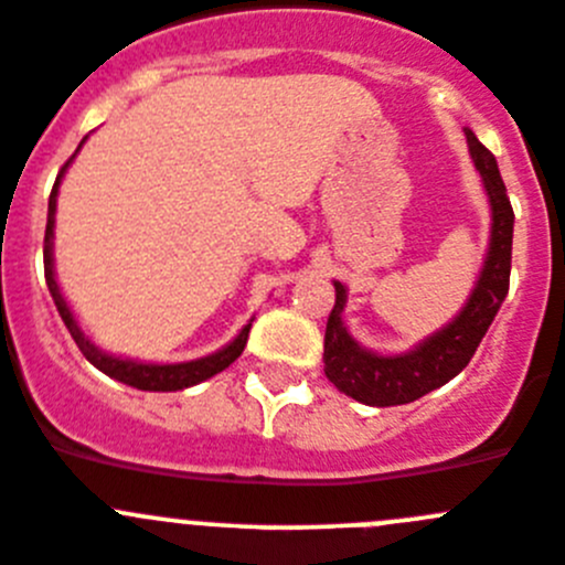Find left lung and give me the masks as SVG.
Listing matches in <instances>:
<instances>
[{
	"mask_svg": "<svg viewBox=\"0 0 565 565\" xmlns=\"http://www.w3.org/2000/svg\"><path fill=\"white\" fill-rule=\"evenodd\" d=\"M465 134H468L470 159L482 175L493 224H490V243L482 271L457 317L406 353H375V350L359 344L353 333L347 330L344 317H341L347 308V288L341 282H333L335 305L328 317V330H324V375L335 390L353 401L366 403V406L412 403L457 377L473 359L476 347L482 344L484 333L493 324L495 313L510 291L515 215H512L495 157L476 139L473 131L465 128Z\"/></svg>",
	"mask_w": 565,
	"mask_h": 565,
	"instance_id": "8db88e82",
	"label": "left lung"
}]
</instances>
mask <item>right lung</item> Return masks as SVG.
<instances>
[{
  "label": "right lung",
  "mask_w": 565,
  "mask_h": 565,
  "mask_svg": "<svg viewBox=\"0 0 565 565\" xmlns=\"http://www.w3.org/2000/svg\"><path fill=\"white\" fill-rule=\"evenodd\" d=\"M83 142H86V139H83ZM83 142L77 145V151L83 148ZM72 159L64 164V168H61L58 179H55L53 193H50V206H46L44 277H46V288H50V294H53L55 308H58L66 330L72 333L75 344L81 347V353L86 355V361H89V364H95L100 372H106L108 377H114V381H120V384H128V386H134V390H142V392H179V390H188V386L201 384V381H206V377H212V375H218V372H224L226 366H230L232 361L243 353V347H246V339H248V330H252V319H248V324H243L241 333H237L230 344L221 347V350L204 355V359L179 361V364H151V361H137V359H122V355H111V353H106V350H100V347H97L89 335L83 333L81 322L75 319V310L70 308L66 297L61 294L58 279H55V255H53L58 188H61V179H64L66 168L72 164Z\"/></svg>",
  "instance_id": "add662e5"
}]
</instances>
